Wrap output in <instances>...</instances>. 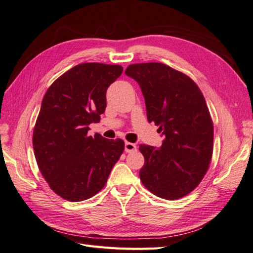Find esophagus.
<instances>
[{"label":"esophagus","instance_id":"obj_1","mask_svg":"<svg viewBox=\"0 0 253 253\" xmlns=\"http://www.w3.org/2000/svg\"><path fill=\"white\" fill-rule=\"evenodd\" d=\"M125 150L126 153H132V151L136 150V145L130 143V142H126L125 144Z\"/></svg>","mask_w":253,"mask_h":253}]
</instances>
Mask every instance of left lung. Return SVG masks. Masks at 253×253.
<instances>
[{
	"label": "left lung",
	"instance_id": "left-lung-1",
	"mask_svg": "<svg viewBox=\"0 0 253 253\" xmlns=\"http://www.w3.org/2000/svg\"><path fill=\"white\" fill-rule=\"evenodd\" d=\"M126 75L141 86L147 119L165 135L160 148L139 146L141 181L160 198H182L198 186L212 157L213 123L204 95L189 77L161 63L133 64Z\"/></svg>",
	"mask_w": 253,
	"mask_h": 253
}]
</instances>
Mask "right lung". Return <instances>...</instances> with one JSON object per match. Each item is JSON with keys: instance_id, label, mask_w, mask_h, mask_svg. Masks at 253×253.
I'll return each instance as SVG.
<instances>
[{"instance_id": "right-lung-1", "label": "right lung", "mask_w": 253, "mask_h": 253, "mask_svg": "<svg viewBox=\"0 0 253 253\" xmlns=\"http://www.w3.org/2000/svg\"><path fill=\"white\" fill-rule=\"evenodd\" d=\"M119 65L75 66L44 95L33 130L39 169L53 192L68 201L93 197L125 150L120 138L87 135L106 108V91L122 74Z\"/></svg>"}]
</instances>
